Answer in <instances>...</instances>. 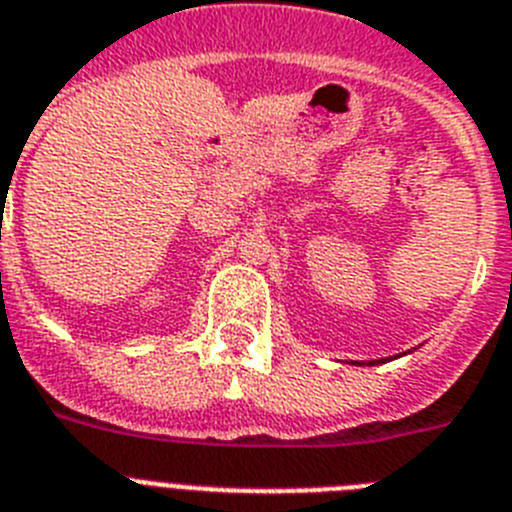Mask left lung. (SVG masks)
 I'll return each mask as SVG.
<instances>
[{"label":"left lung","instance_id":"1","mask_svg":"<svg viewBox=\"0 0 512 512\" xmlns=\"http://www.w3.org/2000/svg\"><path fill=\"white\" fill-rule=\"evenodd\" d=\"M373 363H384V358H381V361H368V366H373ZM355 366H361V363L355 361Z\"/></svg>","mask_w":512,"mask_h":512}]
</instances>
